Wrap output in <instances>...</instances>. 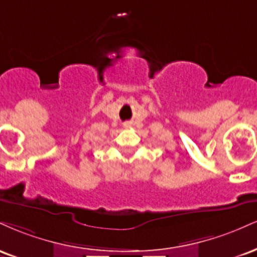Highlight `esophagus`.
Segmentation results:
<instances>
[{"mask_svg":"<svg viewBox=\"0 0 257 257\" xmlns=\"http://www.w3.org/2000/svg\"><path fill=\"white\" fill-rule=\"evenodd\" d=\"M132 123H124V124H123V126H124L125 129H129V128H132Z\"/></svg>","mask_w":257,"mask_h":257,"instance_id":"obj_1","label":"esophagus"}]
</instances>
